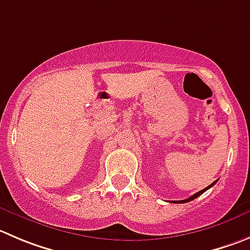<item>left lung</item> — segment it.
<instances>
[{"mask_svg":"<svg viewBox=\"0 0 250 250\" xmlns=\"http://www.w3.org/2000/svg\"><path fill=\"white\" fill-rule=\"evenodd\" d=\"M216 182H217V180H215V182L212 183V184H210L208 185V187H206L205 189H203V190H200V191L199 192H196V194H194L192 195V196H190V198H188V199H185V200H178V201H170V203H177V204H184V203H189V201H191V200H194V199H196L198 198V196H200L201 194H204V192L206 191V190L208 189H210L211 187H212V185H215L216 184Z\"/></svg>","mask_w":250,"mask_h":250,"instance_id":"8db88e82","label":"left lung"}]
</instances>
